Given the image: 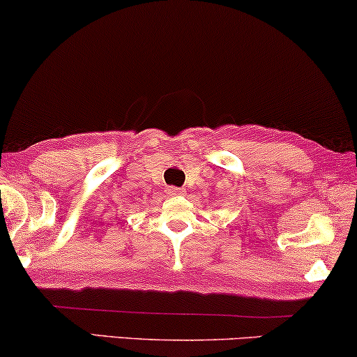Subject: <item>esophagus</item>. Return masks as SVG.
<instances>
[{
  "mask_svg": "<svg viewBox=\"0 0 357 357\" xmlns=\"http://www.w3.org/2000/svg\"><path fill=\"white\" fill-rule=\"evenodd\" d=\"M167 192H169V195H185V192H187V190L182 187H169Z\"/></svg>",
  "mask_w": 357,
  "mask_h": 357,
  "instance_id": "1",
  "label": "esophagus"
}]
</instances>
